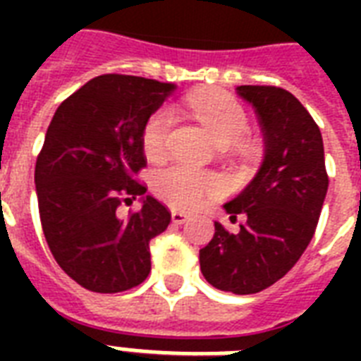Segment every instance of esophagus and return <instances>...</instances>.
<instances>
[{
	"mask_svg": "<svg viewBox=\"0 0 361 361\" xmlns=\"http://www.w3.org/2000/svg\"><path fill=\"white\" fill-rule=\"evenodd\" d=\"M174 215H176V214H174Z\"/></svg>",
	"mask_w": 361,
	"mask_h": 361,
	"instance_id": "obj_1",
	"label": "esophagus"
}]
</instances>
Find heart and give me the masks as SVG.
Segmentation results:
<instances>
[{"instance_id": "obj_1", "label": "heart", "mask_w": 361, "mask_h": 361, "mask_svg": "<svg viewBox=\"0 0 361 361\" xmlns=\"http://www.w3.org/2000/svg\"><path fill=\"white\" fill-rule=\"evenodd\" d=\"M243 180H219L217 176L214 174H206V178L202 180L204 187H219L223 185V191L225 192H232L236 191L238 187H241Z\"/></svg>"}]
</instances>
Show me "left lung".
I'll use <instances>...</instances> for the list:
<instances>
[{"label":"left lung","mask_w":361,"mask_h":361,"mask_svg":"<svg viewBox=\"0 0 361 361\" xmlns=\"http://www.w3.org/2000/svg\"><path fill=\"white\" fill-rule=\"evenodd\" d=\"M172 92L142 76H97L48 125L35 164L42 232L59 268L87 290H129L152 271L149 241L172 215L135 176L147 163V120Z\"/></svg>","instance_id":"1"}]
</instances>
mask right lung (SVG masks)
I'll list each match as a JSON object with an SVG mask.
<instances>
[{
  "label": "right lung",
  "mask_w": 361,
  "mask_h": 361,
  "mask_svg": "<svg viewBox=\"0 0 361 361\" xmlns=\"http://www.w3.org/2000/svg\"><path fill=\"white\" fill-rule=\"evenodd\" d=\"M236 92L257 112L266 152L255 180L225 204L231 217L215 223L200 269L219 290L255 294L279 281L309 245L328 174L319 127L292 93L274 86Z\"/></svg>",
  "instance_id": "right-lung-1"
}]
</instances>
